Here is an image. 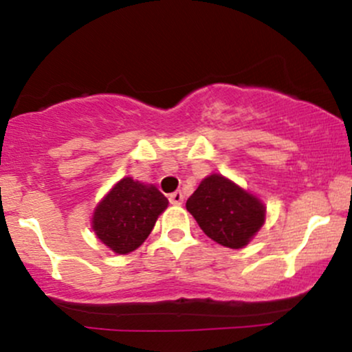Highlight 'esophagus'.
<instances>
[{"instance_id": "esophagus-1", "label": "esophagus", "mask_w": 352, "mask_h": 352, "mask_svg": "<svg viewBox=\"0 0 352 352\" xmlns=\"http://www.w3.org/2000/svg\"><path fill=\"white\" fill-rule=\"evenodd\" d=\"M168 201H170L172 205H182V201H184V195H182V192H173L168 195Z\"/></svg>"}]
</instances>
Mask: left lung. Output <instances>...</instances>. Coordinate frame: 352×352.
I'll return each instance as SVG.
<instances>
[{
	"mask_svg": "<svg viewBox=\"0 0 352 352\" xmlns=\"http://www.w3.org/2000/svg\"><path fill=\"white\" fill-rule=\"evenodd\" d=\"M185 207L205 235L233 250L248 245L265 223L261 200L218 173L200 182Z\"/></svg>",
	"mask_w": 352,
	"mask_h": 352,
	"instance_id": "1",
	"label": "left lung"
}]
</instances>
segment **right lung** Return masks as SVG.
Listing matches in <instances>:
<instances>
[{
  "label": "right lung",
  "mask_w": 352,
  "mask_h": 352,
  "mask_svg": "<svg viewBox=\"0 0 352 352\" xmlns=\"http://www.w3.org/2000/svg\"><path fill=\"white\" fill-rule=\"evenodd\" d=\"M167 205L168 200L155 185H145L125 177L96 207L92 230L112 252L127 254L151 235L157 218Z\"/></svg>",
  "instance_id": "1"
}]
</instances>
